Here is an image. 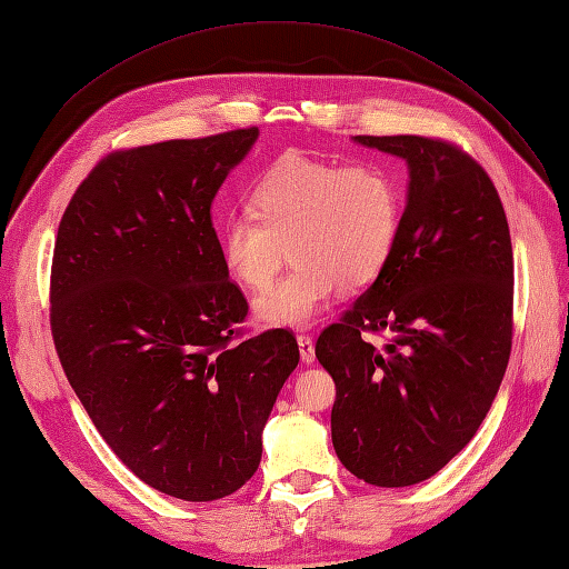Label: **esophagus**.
I'll return each instance as SVG.
<instances>
[{
  "instance_id": "1",
  "label": "esophagus",
  "mask_w": 569,
  "mask_h": 569,
  "mask_svg": "<svg viewBox=\"0 0 569 569\" xmlns=\"http://www.w3.org/2000/svg\"><path fill=\"white\" fill-rule=\"evenodd\" d=\"M297 343H299V353H301L303 363H313V360H316V343H313V339L308 337V335H299Z\"/></svg>"
}]
</instances>
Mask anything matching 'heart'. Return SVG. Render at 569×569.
Masks as SVG:
<instances>
[{
  "mask_svg": "<svg viewBox=\"0 0 569 569\" xmlns=\"http://www.w3.org/2000/svg\"><path fill=\"white\" fill-rule=\"evenodd\" d=\"M251 211L222 222V266L242 287L263 289L291 249L297 266L256 299V316L274 327H308L337 287L356 291L380 278L403 206L380 166L284 153L253 184Z\"/></svg>",
  "mask_w": 569,
  "mask_h": 569,
  "instance_id": "obj_1",
  "label": "heart"
}]
</instances>
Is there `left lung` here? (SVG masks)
<instances>
[{
  "label": "left lung",
  "mask_w": 569,
  "mask_h": 569,
  "mask_svg": "<svg viewBox=\"0 0 569 569\" xmlns=\"http://www.w3.org/2000/svg\"><path fill=\"white\" fill-rule=\"evenodd\" d=\"M408 161L396 249L358 301L316 341L332 375V443L375 487L439 472L475 437L512 347V244L487 170L441 137L356 134ZM387 331L377 350L362 337Z\"/></svg>",
  "instance_id": "8db88e82"
}]
</instances>
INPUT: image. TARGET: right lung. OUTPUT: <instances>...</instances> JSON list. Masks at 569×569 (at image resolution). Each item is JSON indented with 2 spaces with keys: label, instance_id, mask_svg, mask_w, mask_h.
I'll return each instance as SVG.
<instances>
[{
  "label": "right lung",
  "instance_id": "obj_1",
  "mask_svg": "<svg viewBox=\"0 0 569 569\" xmlns=\"http://www.w3.org/2000/svg\"><path fill=\"white\" fill-rule=\"evenodd\" d=\"M258 128L107 153L59 222L49 322L99 435L144 485L230 496L299 363L297 337H244L249 303L222 266L211 201Z\"/></svg>",
  "mask_w": 569,
  "mask_h": 569
}]
</instances>
